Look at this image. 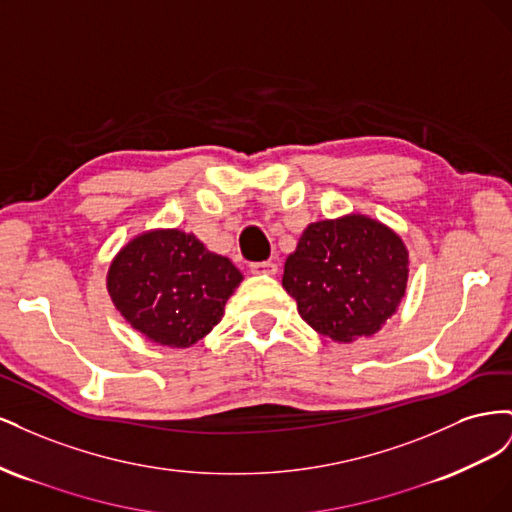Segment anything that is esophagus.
I'll use <instances>...</instances> for the list:
<instances>
[{
	"label": "esophagus",
	"instance_id": "34e87169",
	"mask_svg": "<svg viewBox=\"0 0 512 512\" xmlns=\"http://www.w3.org/2000/svg\"><path fill=\"white\" fill-rule=\"evenodd\" d=\"M250 271L256 273V275H275L277 273V265H275V262H271V260H267V262H252Z\"/></svg>",
	"mask_w": 512,
	"mask_h": 512
}]
</instances>
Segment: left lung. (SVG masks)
I'll use <instances>...</instances> for the list:
<instances>
[{"label":"left lung","instance_id":"obj_1","mask_svg":"<svg viewBox=\"0 0 512 512\" xmlns=\"http://www.w3.org/2000/svg\"><path fill=\"white\" fill-rule=\"evenodd\" d=\"M410 254L395 230L361 213L309 224L284 265L282 286L301 318L333 342L382 329L406 297Z\"/></svg>","mask_w":512,"mask_h":512}]
</instances>
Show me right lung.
<instances>
[{"label":"right lung","mask_w":512,"mask_h":512,"mask_svg":"<svg viewBox=\"0 0 512 512\" xmlns=\"http://www.w3.org/2000/svg\"><path fill=\"white\" fill-rule=\"evenodd\" d=\"M241 280L226 256L209 252L192 232L156 228L121 247L108 267L106 290L149 342L188 348L222 320Z\"/></svg>","instance_id":"1"}]
</instances>
